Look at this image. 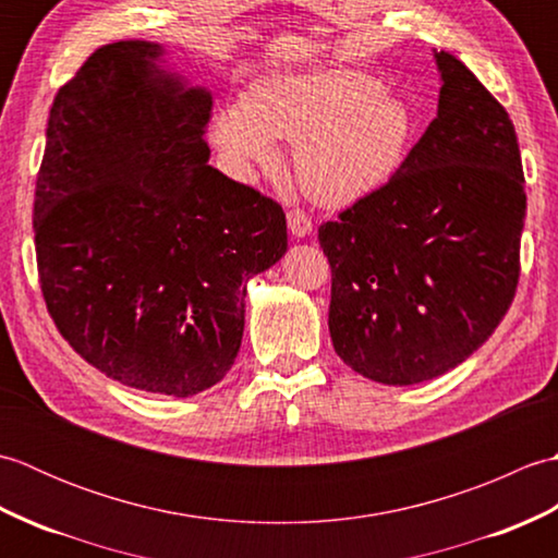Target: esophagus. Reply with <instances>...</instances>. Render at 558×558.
I'll return each mask as SVG.
<instances>
[{
	"mask_svg": "<svg viewBox=\"0 0 558 558\" xmlns=\"http://www.w3.org/2000/svg\"><path fill=\"white\" fill-rule=\"evenodd\" d=\"M288 225H290V232L294 236H306L314 228L312 216L304 208H290L288 210Z\"/></svg>",
	"mask_w": 558,
	"mask_h": 558,
	"instance_id": "esophagus-1",
	"label": "esophagus"
}]
</instances>
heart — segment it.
<instances>
[{
  "instance_id": "1",
  "label": "heart",
  "mask_w": 558,
  "mask_h": 558,
  "mask_svg": "<svg viewBox=\"0 0 558 558\" xmlns=\"http://www.w3.org/2000/svg\"><path fill=\"white\" fill-rule=\"evenodd\" d=\"M412 112L381 78L357 69L282 71L222 108L213 141L236 170L278 160L276 138L294 144V174L312 198L345 206L384 186L400 168Z\"/></svg>"
}]
</instances>
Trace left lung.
Masks as SVG:
<instances>
[{"label": "left lung", "mask_w": 558, "mask_h": 558, "mask_svg": "<svg viewBox=\"0 0 558 558\" xmlns=\"http://www.w3.org/2000/svg\"><path fill=\"white\" fill-rule=\"evenodd\" d=\"M438 114L376 192L318 228L338 357L388 386L465 362L515 298L525 177L504 105L448 52Z\"/></svg>", "instance_id": "left-lung-1"}]
</instances>
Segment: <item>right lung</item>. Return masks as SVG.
<instances>
[{"label": "right lung", "mask_w": 558, "mask_h": 558, "mask_svg": "<svg viewBox=\"0 0 558 558\" xmlns=\"http://www.w3.org/2000/svg\"><path fill=\"white\" fill-rule=\"evenodd\" d=\"M160 54L102 45L59 88L33 230L69 345L114 381L186 398L230 372L246 282L288 252V222L278 201L210 168L213 100Z\"/></svg>", "instance_id": "add662e5"}]
</instances>
